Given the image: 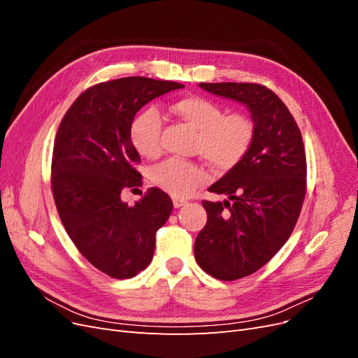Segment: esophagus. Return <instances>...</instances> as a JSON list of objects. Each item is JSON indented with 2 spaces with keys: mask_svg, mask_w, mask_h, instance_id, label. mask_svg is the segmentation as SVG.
<instances>
[{
  "mask_svg": "<svg viewBox=\"0 0 358 358\" xmlns=\"http://www.w3.org/2000/svg\"><path fill=\"white\" fill-rule=\"evenodd\" d=\"M183 204H187V200H183V199H179V197H173V206H175L176 209H179V208H182Z\"/></svg>",
  "mask_w": 358,
  "mask_h": 358,
  "instance_id": "34e87169",
  "label": "esophagus"
}]
</instances>
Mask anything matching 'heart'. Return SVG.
Returning a JSON list of instances; mask_svg holds the SVG:
<instances>
[{
	"label": "heart",
	"instance_id": "1",
	"mask_svg": "<svg viewBox=\"0 0 358 358\" xmlns=\"http://www.w3.org/2000/svg\"><path fill=\"white\" fill-rule=\"evenodd\" d=\"M170 110L197 129L196 149L218 170H230L239 162L251 145L254 125L242 113L224 115L222 107L200 95H187L170 104ZM129 142L143 158L161 154V116L148 107L129 124ZM209 171L191 161L167 159L150 170L154 185L171 194L187 197L201 183L208 182Z\"/></svg>",
	"mask_w": 358,
	"mask_h": 358
}]
</instances>
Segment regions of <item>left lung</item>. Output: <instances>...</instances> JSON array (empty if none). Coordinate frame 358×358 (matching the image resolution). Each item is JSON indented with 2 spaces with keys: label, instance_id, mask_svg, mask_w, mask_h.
Returning <instances> with one entry per match:
<instances>
[{
  "label": "left lung",
  "instance_id": "8db88e82",
  "mask_svg": "<svg viewBox=\"0 0 358 358\" xmlns=\"http://www.w3.org/2000/svg\"><path fill=\"white\" fill-rule=\"evenodd\" d=\"M199 85L246 106L254 122L243 158L209 187L229 200L203 201L208 222L194 243V255L206 273L236 280L262 268L294 230L306 194L305 146L288 107L266 86Z\"/></svg>",
  "mask_w": 358,
  "mask_h": 358
}]
</instances>
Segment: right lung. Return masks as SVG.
<instances>
[{"instance_id":"1","label":"right lung","mask_w":358,"mask_h":358,"mask_svg":"<svg viewBox=\"0 0 358 358\" xmlns=\"http://www.w3.org/2000/svg\"><path fill=\"white\" fill-rule=\"evenodd\" d=\"M183 85L149 78L103 82L82 92L55 137L52 192L61 222L79 252L103 273L128 279L154 257L155 234L173 201L159 188L128 206L127 188L142 185L129 124L145 104Z\"/></svg>"}]
</instances>
